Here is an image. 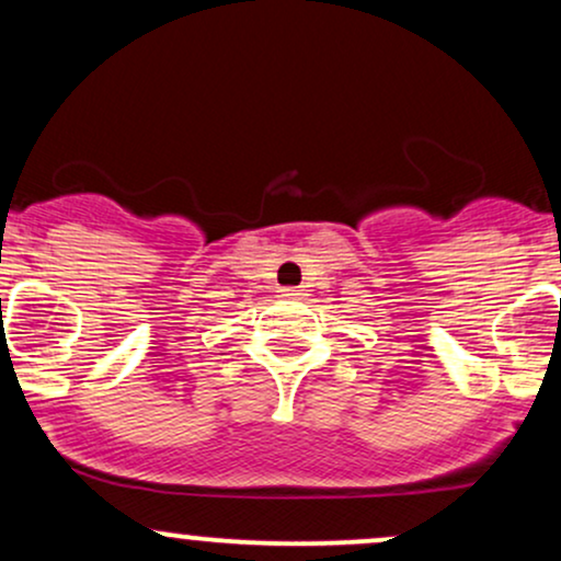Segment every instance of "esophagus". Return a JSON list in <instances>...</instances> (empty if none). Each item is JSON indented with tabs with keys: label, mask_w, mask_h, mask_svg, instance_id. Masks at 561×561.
<instances>
[{
	"label": "esophagus",
	"mask_w": 561,
	"mask_h": 561,
	"mask_svg": "<svg viewBox=\"0 0 561 561\" xmlns=\"http://www.w3.org/2000/svg\"><path fill=\"white\" fill-rule=\"evenodd\" d=\"M282 295H285V298H298L302 293L298 287H282Z\"/></svg>",
	"instance_id": "esophagus-1"
}]
</instances>
